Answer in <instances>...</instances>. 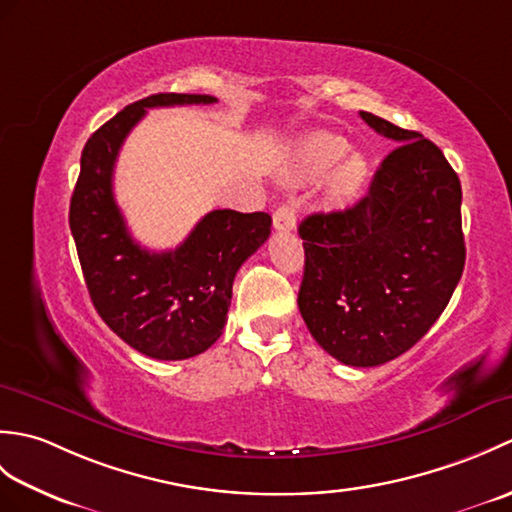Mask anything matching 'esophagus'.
Segmentation results:
<instances>
[{"label":"esophagus","instance_id":"34e87169","mask_svg":"<svg viewBox=\"0 0 512 512\" xmlns=\"http://www.w3.org/2000/svg\"><path fill=\"white\" fill-rule=\"evenodd\" d=\"M295 224H297V217H295V204L292 202H284L279 206L273 215V226L275 231L279 233H290L295 231Z\"/></svg>","mask_w":512,"mask_h":512}]
</instances>
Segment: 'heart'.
<instances>
[{
  "mask_svg": "<svg viewBox=\"0 0 512 512\" xmlns=\"http://www.w3.org/2000/svg\"><path fill=\"white\" fill-rule=\"evenodd\" d=\"M345 140L332 134H312L297 149L292 178L295 180H317L325 176L339 158L345 154ZM367 178V165L361 156H350L336 169L330 182V202L345 204L350 202Z\"/></svg>",
  "mask_w": 512,
  "mask_h": 512,
  "instance_id": "obj_1",
  "label": "heart"
}]
</instances>
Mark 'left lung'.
<instances>
[{"label": "left lung", "instance_id": "left-lung-1", "mask_svg": "<svg viewBox=\"0 0 512 512\" xmlns=\"http://www.w3.org/2000/svg\"><path fill=\"white\" fill-rule=\"evenodd\" d=\"M400 143L365 198L299 224L306 268L299 310L336 361L376 367L416 345L462 277V187L440 147L418 132L361 112Z\"/></svg>", "mask_w": 512, "mask_h": 512}]
</instances>
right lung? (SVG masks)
I'll use <instances>...</instances> for the list:
<instances>
[{
    "label": "right lung",
    "mask_w": 512,
    "mask_h": 512,
    "mask_svg": "<svg viewBox=\"0 0 512 512\" xmlns=\"http://www.w3.org/2000/svg\"><path fill=\"white\" fill-rule=\"evenodd\" d=\"M209 94H154L127 105L83 147L70 202V231L101 319L140 354L158 361L198 356L220 339L239 266L270 235L268 213L217 209L173 250L134 242L114 200V165L149 107L215 103Z\"/></svg>",
    "instance_id": "1"
}]
</instances>
